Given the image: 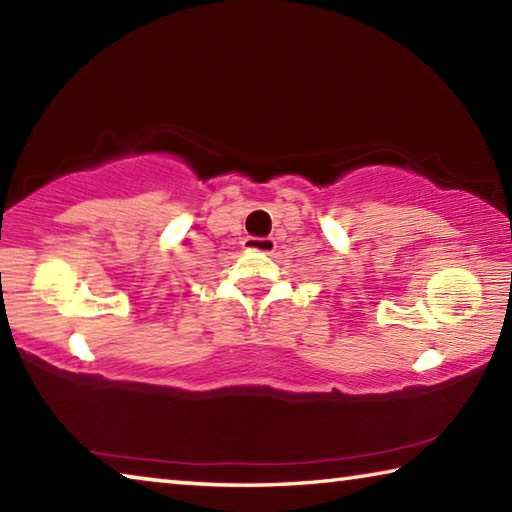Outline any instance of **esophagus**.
Wrapping results in <instances>:
<instances>
[{
	"instance_id": "esophagus-1",
	"label": "esophagus",
	"mask_w": 512,
	"mask_h": 512,
	"mask_svg": "<svg viewBox=\"0 0 512 512\" xmlns=\"http://www.w3.org/2000/svg\"><path fill=\"white\" fill-rule=\"evenodd\" d=\"M244 248L248 253H262L268 255L275 250V239L273 237H248L244 241Z\"/></svg>"
}]
</instances>
